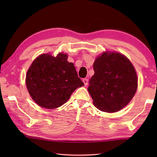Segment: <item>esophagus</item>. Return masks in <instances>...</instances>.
<instances>
[{"mask_svg":"<svg viewBox=\"0 0 157 157\" xmlns=\"http://www.w3.org/2000/svg\"><path fill=\"white\" fill-rule=\"evenodd\" d=\"M83 82L84 83V85H85V86H86L88 85V79H86V78L83 79Z\"/></svg>","mask_w":157,"mask_h":157,"instance_id":"obj_1","label":"esophagus"}]
</instances>
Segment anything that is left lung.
<instances>
[{
	"instance_id": "obj_1",
	"label": "left lung",
	"mask_w": 157,
	"mask_h": 157,
	"mask_svg": "<svg viewBox=\"0 0 157 157\" xmlns=\"http://www.w3.org/2000/svg\"><path fill=\"white\" fill-rule=\"evenodd\" d=\"M94 74L88 88L98 109L107 113L118 111L134 97L138 87L134 66L117 52H104L93 65Z\"/></svg>"
}]
</instances>
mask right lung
I'll list each match as a JSON object with an SVG mask.
<instances>
[{
  "instance_id": "obj_1",
  "label": "right lung",
  "mask_w": 157,
  "mask_h": 157,
  "mask_svg": "<svg viewBox=\"0 0 157 157\" xmlns=\"http://www.w3.org/2000/svg\"><path fill=\"white\" fill-rule=\"evenodd\" d=\"M26 86L32 99L42 107L58 108L75 90L84 86L73 63L63 53L54 57L43 54L36 58L26 75Z\"/></svg>"
}]
</instances>
